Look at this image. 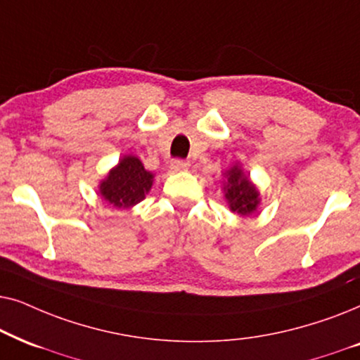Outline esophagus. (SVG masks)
I'll list each match as a JSON object with an SVG mask.
<instances>
[{"label": "esophagus", "instance_id": "34e87169", "mask_svg": "<svg viewBox=\"0 0 360 360\" xmlns=\"http://www.w3.org/2000/svg\"><path fill=\"white\" fill-rule=\"evenodd\" d=\"M171 169L179 172V171H188L189 169V162L184 160H174L171 161Z\"/></svg>", "mask_w": 360, "mask_h": 360}]
</instances>
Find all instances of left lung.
Masks as SVG:
<instances>
[{"label":"left lung","instance_id":"left-lung-1","mask_svg":"<svg viewBox=\"0 0 360 360\" xmlns=\"http://www.w3.org/2000/svg\"><path fill=\"white\" fill-rule=\"evenodd\" d=\"M224 177L222 191L230 212H236L242 217H248L257 212L258 205L262 202L260 193L250 177L243 172L242 166L233 165L224 172Z\"/></svg>","mask_w":360,"mask_h":360}]
</instances>
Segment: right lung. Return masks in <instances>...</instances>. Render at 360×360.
Listing matches in <instances>:
<instances>
[{"label":"right lung","mask_w":360,"mask_h":360,"mask_svg":"<svg viewBox=\"0 0 360 360\" xmlns=\"http://www.w3.org/2000/svg\"><path fill=\"white\" fill-rule=\"evenodd\" d=\"M153 181L155 174L145 169L140 158L124 155L100 181L98 194L113 207L130 209L146 198Z\"/></svg>","instance_id":"1"}]
</instances>
